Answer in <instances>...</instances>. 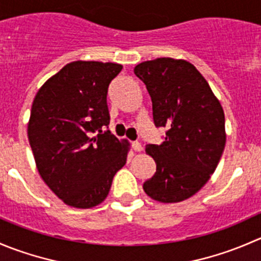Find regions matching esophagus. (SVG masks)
Segmentation results:
<instances>
[{"instance_id":"1","label":"esophagus","mask_w":261,"mask_h":261,"mask_svg":"<svg viewBox=\"0 0 261 261\" xmlns=\"http://www.w3.org/2000/svg\"><path fill=\"white\" fill-rule=\"evenodd\" d=\"M133 149L135 150V151H141V150H143V145H141L140 143H139V141H134L133 143Z\"/></svg>"}]
</instances>
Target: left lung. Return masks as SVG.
<instances>
[{
  "mask_svg": "<svg viewBox=\"0 0 261 261\" xmlns=\"http://www.w3.org/2000/svg\"><path fill=\"white\" fill-rule=\"evenodd\" d=\"M134 73L151 97L155 126L168 128L160 145L145 147L156 172L143 188L162 203L181 202L217 168L226 144L223 109L208 82L184 59L156 58L138 64Z\"/></svg>",
  "mask_w": 261,
  "mask_h": 261,
  "instance_id": "1",
  "label": "left lung"
}]
</instances>
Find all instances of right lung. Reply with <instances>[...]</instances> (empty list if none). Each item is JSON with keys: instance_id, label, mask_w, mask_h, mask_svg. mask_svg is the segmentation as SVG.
<instances>
[{"instance_id": "obj_1", "label": "right lung", "mask_w": 261, "mask_h": 261, "mask_svg": "<svg viewBox=\"0 0 261 261\" xmlns=\"http://www.w3.org/2000/svg\"><path fill=\"white\" fill-rule=\"evenodd\" d=\"M121 70L117 63L75 60L50 77L34 98L28 136L36 168L70 207L102 203L127 159L130 143L102 131L110 123L109 86Z\"/></svg>"}]
</instances>
